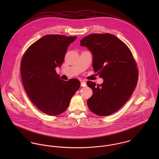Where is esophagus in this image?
Wrapping results in <instances>:
<instances>
[{
  "mask_svg": "<svg viewBox=\"0 0 159 159\" xmlns=\"http://www.w3.org/2000/svg\"><path fill=\"white\" fill-rule=\"evenodd\" d=\"M80 82H81V86L82 87H84V86H86V83L84 81L81 80Z\"/></svg>",
  "mask_w": 159,
  "mask_h": 159,
  "instance_id": "34e87169",
  "label": "esophagus"
}]
</instances>
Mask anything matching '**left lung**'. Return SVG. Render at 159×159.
Here are the masks:
<instances>
[{
    "instance_id": "left-lung-1",
    "label": "left lung",
    "mask_w": 159,
    "mask_h": 159,
    "mask_svg": "<svg viewBox=\"0 0 159 159\" xmlns=\"http://www.w3.org/2000/svg\"><path fill=\"white\" fill-rule=\"evenodd\" d=\"M80 43L92 52L93 69L103 80L97 85L87 81L93 91L88 106L98 116L113 114L127 102L137 84L138 71L134 56L127 46L110 34H90Z\"/></svg>"
}]
</instances>
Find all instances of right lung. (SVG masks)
Returning a JSON list of instances; mask_svg holds the SVG:
<instances>
[{
  "instance_id": "add662e5",
  "label": "right lung",
  "mask_w": 159,
  "mask_h": 159,
  "mask_svg": "<svg viewBox=\"0 0 159 159\" xmlns=\"http://www.w3.org/2000/svg\"><path fill=\"white\" fill-rule=\"evenodd\" d=\"M77 37L47 35L30 46L21 62L23 86L31 102L43 113H64L80 87L77 79H60L56 68L64 62L68 46Z\"/></svg>"
}]
</instances>
